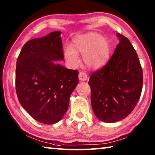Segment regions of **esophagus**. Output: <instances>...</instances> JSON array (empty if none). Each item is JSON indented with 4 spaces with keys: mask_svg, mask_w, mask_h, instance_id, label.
I'll return each instance as SVG.
<instances>
[{
    "mask_svg": "<svg viewBox=\"0 0 155 155\" xmlns=\"http://www.w3.org/2000/svg\"><path fill=\"white\" fill-rule=\"evenodd\" d=\"M78 78H79V80L84 81H86L87 79V73L85 72H83V71H81L79 72V74H78Z\"/></svg>",
    "mask_w": 155,
    "mask_h": 155,
    "instance_id": "esophagus-1",
    "label": "esophagus"
}]
</instances>
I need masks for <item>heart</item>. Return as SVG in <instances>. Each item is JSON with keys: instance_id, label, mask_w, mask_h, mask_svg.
Segmentation results:
<instances>
[{"instance_id": "obj_1", "label": "heart", "mask_w": 155, "mask_h": 155, "mask_svg": "<svg viewBox=\"0 0 155 155\" xmlns=\"http://www.w3.org/2000/svg\"><path fill=\"white\" fill-rule=\"evenodd\" d=\"M83 54L85 65L92 69H98L106 64L110 54L109 41L97 33H90L81 36L74 41L73 48H66L65 58L72 65L79 64L77 54Z\"/></svg>"}]
</instances>
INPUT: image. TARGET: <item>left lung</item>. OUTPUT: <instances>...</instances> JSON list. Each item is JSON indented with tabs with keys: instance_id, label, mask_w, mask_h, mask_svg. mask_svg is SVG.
<instances>
[{
	"instance_id": "8db88e82",
	"label": "left lung",
	"mask_w": 155,
	"mask_h": 155,
	"mask_svg": "<svg viewBox=\"0 0 155 155\" xmlns=\"http://www.w3.org/2000/svg\"><path fill=\"white\" fill-rule=\"evenodd\" d=\"M120 42L109 61L91 74V103L101 121L115 122L127 117L137 105L143 86V71L128 39L117 33Z\"/></svg>"
}]
</instances>
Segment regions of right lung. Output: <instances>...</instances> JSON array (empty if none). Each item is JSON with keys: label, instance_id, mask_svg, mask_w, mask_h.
I'll use <instances>...</instances> for the list:
<instances>
[{"label": "right lung", "instance_id": "right-lung-1", "mask_svg": "<svg viewBox=\"0 0 155 155\" xmlns=\"http://www.w3.org/2000/svg\"><path fill=\"white\" fill-rule=\"evenodd\" d=\"M60 31L33 39L22 46L15 69L20 103L31 117L46 124L61 120L78 83V72L54 62L64 59Z\"/></svg>", "mask_w": 155, "mask_h": 155}]
</instances>
